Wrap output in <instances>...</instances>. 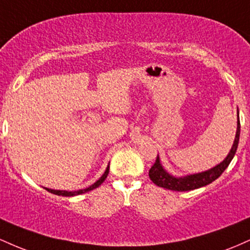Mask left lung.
Returning a JSON list of instances; mask_svg holds the SVG:
<instances>
[{
  "label": "left lung",
  "instance_id": "obj_1",
  "mask_svg": "<svg viewBox=\"0 0 250 250\" xmlns=\"http://www.w3.org/2000/svg\"><path fill=\"white\" fill-rule=\"evenodd\" d=\"M240 119H239V109H237V128L236 134H235V140L231 149L229 150L228 155L222 162L215 167L208 169L206 171H201V173L196 174H189L185 175V176H174V175L169 174L165 168H163L160 156L157 155V159L153 167L149 170V177L153 181L156 186L161 188L169 189V190L175 191H189L194 190V189L205 187V186L209 185L213 181H215L220 176L226 168L228 167L229 163L233 160L235 153H236L237 146H239L240 140Z\"/></svg>",
  "mask_w": 250,
  "mask_h": 250
}]
</instances>
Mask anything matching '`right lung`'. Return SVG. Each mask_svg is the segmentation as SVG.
Instances as JSON below:
<instances>
[{
	"instance_id": "obj_1",
	"label": "right lung",
	"mask_w": 250,
	"mask_h": 250,
	"mask_svg": "<svg viewBox=\"0 0 250 250\" xmlns=\"http://www.w3.org/2000/svg\"><path fill=\"white\" fill-rule=\"evenodd\" d=\"M109 174V165L107 166V168H105V171L103 173V175L101 177H100L99 180L96 181V182H94L93 185L89 186L88 188H84V189H79V190H74V191H68V190H55V189H50V188H44L45 190H48L49 193L51 194H55V195H59V196H76V195H81V194H84V193H88V191L93 190V189H95L97 187H100V186L102 185L103 182H104V180L107 179Z\"/></svg>"
}]
</instances>
